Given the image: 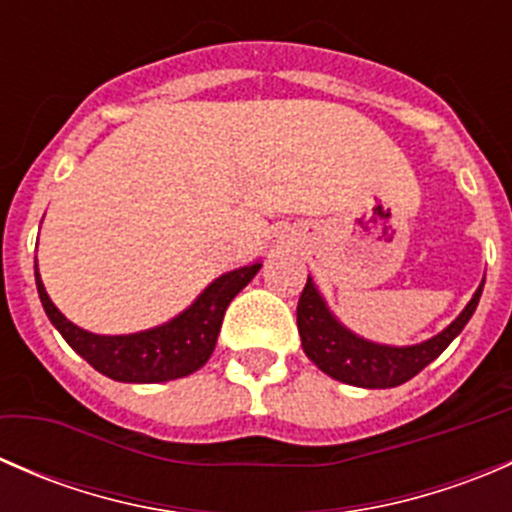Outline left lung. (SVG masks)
Segmentation results:
<instances>
[{
	"label": "left lung",
	"mask_w": 512,
	"mask_h": 512,
	"mask_svg": "<svg viewBox=\"0 0 512 512\" xmlns=\"http://www.w3.org/2000/svg\"><path fill=\"white\" fill-rule=\"evenodd\" d=\"M480 292H483V285L476 289L456 322L428 342L416 344V347H381V344L364 342L356 334L347 332L324 307L312 280H307L299 294L297 329L302 337L304 354L324 374L344 381V384L364 386V389H391V386L414 379L418 371L426 369L461 334V329L476 312Z\"/></svg>",
	"instance_id": "obj_1"
}]
</instances>
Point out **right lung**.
Here are the masks:
<instances>
[{"mask_svg":"<svg viewBox=\"0 0 512 512\" xmlns=\"http://www.w3.org/2000/svg\"><path fill=\"white\" fill-rule=\"evenodd\" d=\"M260 267V262H255V265L227 272L173 322L141 334H126V337H98L71 324L49 299L36 267L34 277L46 317L76 354L84 356L108 379L128 381V384H156V381L193 374L210 359L218 344L227 304L257 275Z\"/></svg>","mask_w":512,"mask_h":512,"instance_id":"right-lung-1","label":"right lung"}]
</instances>
